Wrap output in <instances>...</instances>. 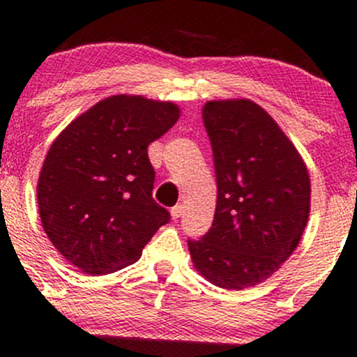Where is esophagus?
Returning a JSON list of instances; mask_svg holds the SVG:
<instances>
[{"label": "esophagus", "instance_id": "esophagus-1", "mask_svg": "<svg viewBox=\"0 0 357 357\" xmlns=\"http://www.w3.org/2000/svg\"><path fill=\"white\" fill-rule=\"evenodd\" d=\"M182 204H177L175 206V208H172V211H170V214H172V220H178L180 216H182Z\"/></svg>", "mask_w": 357, "mask_h": 357}]
</instances>
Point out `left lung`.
<instances>
[{"instance_id": "1", "label": "left lung", "mask_w": 357, "mask_h": 357, "mask_svg": "<svg viewBox=\"0 0 357 357\" xmlns=\"http://www.w3.org/2000/svg\"><path fill=\"white\" fill-rule=\"evenodd\" d=\"M202 119L213 146L218 202L209 231L189 241L190 259L211 284L248 289L278 272L300 243L312 204L308 168L254 100H209Z\"/></svg>"}]
</instances>
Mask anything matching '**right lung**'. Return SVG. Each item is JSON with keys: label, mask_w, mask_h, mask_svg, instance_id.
Segmentation results:
<instances>
[{"label": "right lung", "mask_w": 357, "mask_h": 357, "mask_svg": "<svg viewBox=\"0 0 357 357\" xmlns=\"http://www.w3.org/2000/svg\"><path fill=\"white\" fill-rule=\"evenodd\" d=\"M178 117L174 102L119 93L79 114L51 144L37 182L42 228L83 274L131 266L168 223L151 197L148 146Z\"/></svg>", "instance_id": "1"}]
</instances>
